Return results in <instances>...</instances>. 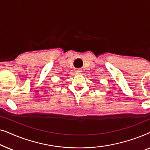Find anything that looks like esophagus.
I'll list each match as a JSON object with an SVG mask.
<instances>
[{
	"label": "esophagus",
	"instance_id": "1",
	"mask_svg": "<svg viewBox=\"0 0 150 150\" xmlns=\"http://www.w3.org/2000/svg\"><path fill=\"white\" fill-rule=\"evenodd\" d=\"M76 72L77 74H81L82 72V70L81 69H77L76 70Z\"/></svg>",
	"mask_w": 150,
	"mask_h": 150
}]
</instances>
